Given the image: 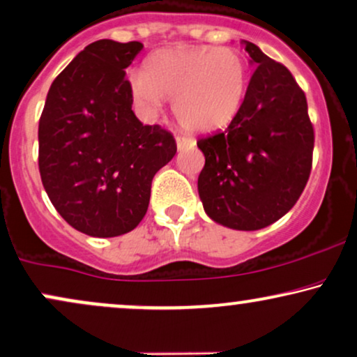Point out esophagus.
Segmentation results:
<instances>
[{
    "mask_svg": "<svg viewBox=\"0 0 357 357\" xmlns=\"http://www.w3.org/2000/svg\"><path fill=\"white\" fill-rule=\"evenodd\" d=\"M194 145H196V139L191 137H186V135H178V137H176V146H178V150H184V148Z\"/></svg>",
    "mask_w": 357,
    "mask_h": 357,
    "instance_id": "34e87169",
    "label": "esophagus"
}]
</instances>
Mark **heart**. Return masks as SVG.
<instances>
[{
  "mask_svg": "<svg viewBox=\"0 0 357 357\" xmlns=\"http://www.w3.org/2000/svg\"><path fill=\"white\" fill-rule=\"evenodd\" d=\"M128 87L146 114H158L165 98L184 128L211 132L234 120L247 87V64L232 47H174L148 59L145 72H132Z\"/></svg>",
  "mask_w": 357,
  "mask_h": 357,
  "instance_id": "heart-1",
  "label": "heart"
}]
</instances>
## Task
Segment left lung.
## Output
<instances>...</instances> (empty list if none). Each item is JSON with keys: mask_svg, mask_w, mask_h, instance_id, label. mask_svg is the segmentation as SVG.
I'll use <instances>...</instances> for the list:
<instances>
[{"mask_svg": "<svg viewBox=\"0 0 357 357\" xmlns=\"http://www.w3.org/2000/svg\"><path fill=\"white\" fill-rule=\"evenodd\" d=\"M242 44L255 70L227 128L197 139L206 158L197 191L214 222L259 231L283 218L303 192L314 133L291 72L254 43Z\"/></svg>", "mask_w": 357, "mask_h": 357, "instance_id": "left-lung-1", "label": "left lung"}]
</instances>
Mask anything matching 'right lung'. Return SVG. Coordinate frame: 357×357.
I'll return each instance as SVG.
<instances>
[{"instance_id": "right-lung-1", "label": "right lung", "mask_w": 357, "mask_h": 357, "mask_svg": "<svg viewBox=\"0 0 357 357\" xmlns=\"http://www.w3.org/2000/svg\"><path fill=\"white\" fill-rule=\"evenodd\" d=\"M138 40L89 44L54 80L39 120V173L67 224L92 237L133 231L151 181L176 155L174 137L133 114L125 69Z\"/></svg>"}]
</instances>
